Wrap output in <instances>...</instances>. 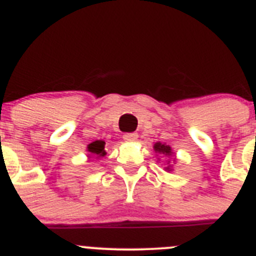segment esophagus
Masks as SVG:
<instances>
[{"label":"esophagus","instance_id":"1","mask_svg":"<svg viewBox=\"0 0 256 256\" xmlns=\"http://www.w3.org/2000/svg\"><path fill=\"white\" fill-rule=\"evenodd\" d=\"M123 138L126 142H134V140H137L138 134L137 133H126V134L123 136Z\"/></svg>","mask_w":256,"mask_h":256}]
</instances>
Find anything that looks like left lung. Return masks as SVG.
Returning a JSON list of instances; mask_svg holds the SVG:
<instances>
[{"mask_svg": "<svg viewBox=\"0 0 256 256\" xmlns=\"http://www.w3.org/2000/svg\"><path fill=\"white\" fill-rule=\"evenodd\" d=\"M154 152H156V154H164V156H171V154H172L171 147L168 146V144H160V142H157V144H154ZM168 162H170V161H168ZM165 170L171 171V166L168 165V168H165Z\"/></svg>", "mask_w": 256, "mask_h": 256, "instance_id": "8db88e82", "label": "left lung"}]
</instances>
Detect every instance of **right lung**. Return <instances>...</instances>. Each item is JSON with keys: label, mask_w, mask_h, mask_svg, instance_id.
Wrapping results in <instances>:
<instances>
[{"label": "right lung", "mask_w": 256, "mask_h": 256, "mask_svg": "<svg viewBox=\"0 0 256 256\" xmlns=\"http://www.w3.org/2000/svg\"><path fill=\"white\" fill-rule=\"evenodd\" d=\"M104 146H105V142L104 140H95V142H92V144H90L88 146V151L90 152V157L94 156L96 157V158H99V157H102L106 154V152H105L104 150Z\"/></svg>", "instance_id": "right-lung-1"}]
</instances>
